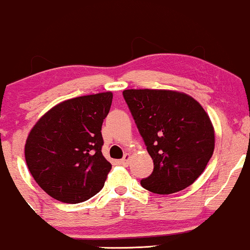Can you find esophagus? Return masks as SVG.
<instances>
[{"label": "esophagus", "instance_id": "1", "mask_svg": "<svg viewBox=\"0 0 250 250\" xmlns=\"http://www.w3.org/2000/svg\"><path fill=\"white\" fill-rule=\"evenodd\" d=\"M129 159H130V154H125V156H123V159L120 161V163H121L122 166H125V167H127L129 165Z\"/></svg>", "mask_w": 250, "mask_h": 250}]
</instances>
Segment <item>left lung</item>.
Masks as SVG:
<instances>
[{"label": "left lung", "mask_w": 250, "mask_h": 250, "mask_svg": "<svg viewBox=\"0 0 250 250\" xmlns=\"http://www.w3.org/2000/svg\"><path fill=\"white\" fill-rule=\"evenodd\" d=\"M154 170L141 181L151 193L173 194L193 185L214 153L210 119L196 100L165 89L123 91Z\"/></svg>", "instance_id": "1"}]
</instances>
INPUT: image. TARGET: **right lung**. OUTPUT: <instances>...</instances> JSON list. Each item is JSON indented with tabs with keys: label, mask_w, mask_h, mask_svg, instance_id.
<instances>
[{
	"label": "right lung",
	"mask_w": 250,
	"mask_h": 250,
	"mask_svg": "<svg viewBox=\"0 0 250 250\" xmlns=\"http://www.w3.org/2000/svg\"><path fill=\"white\" fill-rule=\"evenodd\" d=\"M111 101L110 91L67 100L30 130L25 162L37 185L53 199L80 203L103 188L111 165L102 155L101 129Z\"/></svg>",
	"instance_id": "right-lung-1"
}]
</instances>
